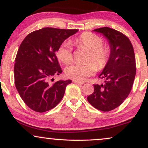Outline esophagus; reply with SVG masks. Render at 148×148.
Returning a JSON list of instances; mask_svg holds the SVG:
<instances>
[{
	"instance_id": "obj_1",
	"label": "esophagus",
	"mask_w": 148,
	"mask_h": 148,
	"mask_svg": "<svg viewBox=\"0 0 148 148\" xmlns=\"http://www.w3.org/2000/svg\"><path fill=\"white\" fill-rule=\"evenodd\" d=\"M73 82L75 83V84H77V85H83V84H84V83H83V82H77V81H73Z\"/></svg>"
}]
</instances>
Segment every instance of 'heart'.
Here are the masks:
<instances>
[{
  "instance_id": "1",
  "label": "heart",
  "mask_w": 148,
  "mask_h": 148,
  "mask_svg": "<svg viewBox=\"0 0 148 148\" xmlns=\"http://www.w3.org/2000/svg\"><path fill=\"white\" fill-rule=\"evenodd\" d=\"M75 44L79 48L90 50L88 60H93L99 69L104 68L109 58V48L103 46V40L94 34L86 32L75 40ZM56 55L58 59L64 64H68L73 59V50L69 42H64L58 48ZM96 65L94 62L87 64L75 63L65 69V74L69 78L77 82H84L87 77L95 73Z\"/></svg>"
}]
</instances>
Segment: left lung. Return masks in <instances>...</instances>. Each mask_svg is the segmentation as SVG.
<instances>
[{
  "label": "left lung",
  "instance_id": "obj_1",
  "mask_svg": "<svg viewBox=\"0 0 148 148\" xmlns=\"http://www.w3.org/2000/svg\"><path fill=\"white\" fill-rule=\"evenodd\" d=\"M93 32L106 38L110 51L99 75L104 84H94V92L88 96V101L95 108L107 112L120 106L131 92L136 73L134 50L129 38L116 30L104 27Z\"/></svg>",
  "mask_w": 148,
  "mask_h": 148
}]
</instances>
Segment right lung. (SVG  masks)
Masks as SVG:
<instances>
[{"mask_svg":"<svg viewBox=\"0 0 148 148\" xmlns=\"http://www.w3.org/2000/svg\"><path fill=\"white\" fill-rule=\"evenodd\" d=\"M78 29L45 27L26 36L17 51L14 66L17 92L29 108L44 112L54 108L62 100L71 80L50 82L62 69L56 52L66 39Z\"/></svg>","mask_w":148,"mask_h":148,"instance_id":"obj_1","label":"right lung"}]
</instances>
